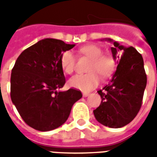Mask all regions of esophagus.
Masks as SVG:
<instances>
[{"instance_id": "esophagus-1", "label": "esophagus", "mask_w": 157, "mask_h": 157, "mask_svg": "<svg viewBox=\"0 0 157 157\" xmlns=\"http://www.w3.org/2000/svg\"><path fill=\"white\" fill-rule=\"evenodd\" d=\"M89 95H90L89 93H84V94H83V96H84V97H87V96H89Z\"/></svg>"}]
</instances>
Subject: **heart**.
<instances>
[{
    "mask_svg": "<svg viewBox=\"0 0 157 157\" xmlns=\"http://www.w3.org/2000/svg\"><path fill=\"white\" fill-rule=\"evenodd\" d=\"M81 52L92 60L86 74H78L70 78L68 84L72 88L84 92L92 90L98 86L101 81L100 75L103 78L110 76L115 67L114 60L108 56H102L103 52L99 46L86 45L81 48ZM63 70L67 74L73 73L75 68V56L71 51L64 52L60 58Z\"/></svg>",
    "mask_w": 157,
    "mask_h": 157,
    "instance_id": "1",
    "label": "heart"
}]
</instances>
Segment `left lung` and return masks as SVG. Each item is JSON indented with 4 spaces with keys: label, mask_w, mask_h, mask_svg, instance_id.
I'll list each match as a JSON object with an SVG mask.
<instances>
[{
    "label": "left lung",
    "mask_w": 157,
    "mask_h": 157,
    "mask_svg": "<svg viewBox=\"0 0 157 157\" xmlns=\"http://www.w3.org/2000/svg\"><path fill=\"white\" fill-rule=\"evenodd\" d=\"M113 59L118 65L109 84L98 90L101 103L94 110L95 119L104 126L118 128L134 119L142 104L147 78L142 56L133 46L125 47L112 39Z\"/></svg>",
    "instance_id": "1"
}]
</instances>
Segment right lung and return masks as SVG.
Here are the masks:
<instances>
[{
    "label": "right lung",
    "instance_id": "1",
    "mask_svg": "<svg viewBox=\"0 0 157 157\" xmlns=\"http://www.w3.org/2000/svg\"><path fill=\"white\" fill-rule=\"evenodd\" d=\"M74 46L44 39L17 59L11 74V99L23 121L34 129L45 132L62 126L73 104L82 97L75 89L58 90L66 82L61 56Z\"/></svg>",
    "mask_w": 157,
    "mask_h": 157
}]
</instances>
